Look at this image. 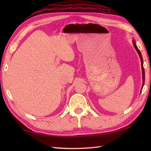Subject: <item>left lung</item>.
<instances>
[{
	"mask_svg": "<svg viewBox=\"0 0 151 151\" xmlns=\"http://www.w3.org/2000/svg\"><path fill=\"white\" fill-rule=\"evenodd\" d=\"M133 43V45H134V47H135L136 50H137V53H138L139 56L140 57V60H141V62H142V78H143V84H142V89H141V92H142V88L144 86V83H145V70H144V68H143V58H142V53H141V52L139 51V50L138 49V48H137V45H136V41L133 40L132 41Z\"/></svg>",
	"mask_w": 151,
	"mask_h": 151,
	"instance_id": "obj_1",
	"label": "left lung"
}]
</instances>
